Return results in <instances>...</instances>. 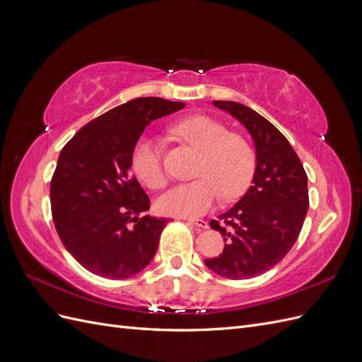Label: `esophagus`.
Masks as SVG:
<instances>
[{
    "label": "esophagus",
    "mask_w": 362,
    "mask_h": 362,
    "mask_svg": "<svg viewBox=\"0 0 362 362\" xmlns=\"http://www.w3.org/2000/svg\"><path fill=\"white\" fill-rule=\"evenodd\" d=\"M185 221H187V222L192 223V225H194V226L202 228V229L208 228V223H206L205 221H202V218H185Z\"/></svg>",
    "instance_id": "34e87169"
}]
</instances>
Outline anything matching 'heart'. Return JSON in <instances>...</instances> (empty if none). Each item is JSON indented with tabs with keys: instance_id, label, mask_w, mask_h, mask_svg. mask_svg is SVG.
Wrapping results in <instances>:
<instances>
[{
	"instance_id": "1",
	"label": "heart",
	"mask_w": 362,
	"mask_h": 362,
	"mask_svg": "<svg viewBox=\"0 0 362 362\" xmlns=\"http://www.w3.org/2000/svg\"><path fill=\"white\" fill-rule=\"evenodd\" d=\"M177 134L202 152L198 177L193 182L173 185L163 193L157 206L163 214L175 217H198L221 199L242 196L255 172V152L249 141L228 133V128L206 116H193L175 127ZM131 168L136 177L151 189L166 184L161 166L160 146L156 137L144 136L131 152Z\"/></svg>"
}]
</instances>
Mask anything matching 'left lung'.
Masks as SVG:
<instances>
[{"instance_id":"obj_1","label":"left lung","mask_w":362,"mask_h":362,"mask_svg":"<svg viewBox=\"0 0 362 362\" xmlns=\"http://www.w3.org/2000/svg\"><path fill=\"white\" fill-rule=\"evenodd\" d=\"M235 117L255 146L252 185L240 201L211 221L225 240L218 257L205 266L228 279L261 275L288 254L308 211V177L288 140L252 108L234 101H213Z\"/></svg>"}]
</instances>
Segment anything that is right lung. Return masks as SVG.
<instances>
[{"label": "right lung", "instance_id": "right-lung-1", "mask_svg": "<svg viewBox=\"0 0 362 362\" xmlns=\"http://www.w3.org/2000/svg\"><path fill=\"white\" fill-rule=\"evenodd\" d=\"M184 103L136 98L84 125L59 156L51 210L64 247L93 275L125 279L154 258L169 218L139 217L149 198L131 172L145 128Z\"/></svg>", "mask_w": 362, "mask_h": 362}]
</instances>
